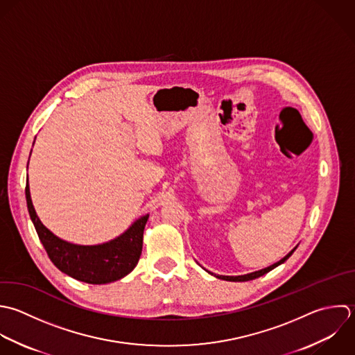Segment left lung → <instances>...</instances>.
<instances>
[{"label":"left lung","mask_w":355,"mask_h":355,"mask_svg":"<svg viewBox=\"0 0 355 355\" xmlns=\"http://www.w3.org/2000/svg\"><path fill=\"white\" fill-rule=\"evenodd\" d=\"M296 250V248L288 254V256H285L281 261H278V263H275L274 266H271V267H268V268H264V270H260V271H256V272H253V274H248V275H241V277H223V275H218L217 278H220V279H225V281H232V282H245V281H252V279H256V278H259V277H263L264 274H267V272H270L271 270H274L275 267H278L279 264H282V263H285L292 254H293V252Z\"/></svg>","instance_id":"left-lung-1"}]
</instances>
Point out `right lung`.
<instances>
[{
	"label": "right lung",
	"instance_id": "add662e5",
	"mask_svg": "<svg viewBox=\"0 0 355 355\" xmlns=\"http://www.w3.org/2000/svg\"><path fill=\"white\" fill-rule=\"evenodd\" d=\"M26 202L37 235L56 268L66 275L92 285L109 284L130 274L142 252L144 228L149 214L135 221L121 236L98 246H77L56 238L38 220L26 184Z\"/></svg>",
	"mask_w": 355,
	"mask_h": 355
}]
</instances>
